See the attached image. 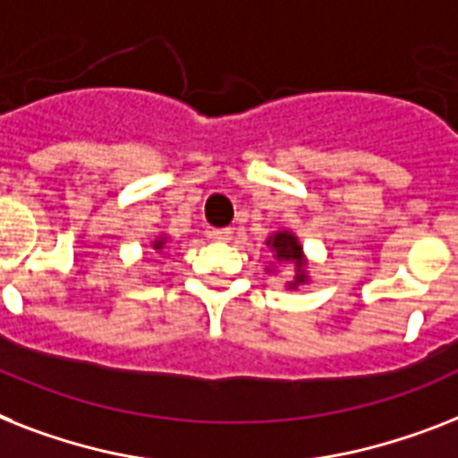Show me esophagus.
<instances>
[{"label": "esophagus", "instance_id": "esophagus-1", "mask_svg": "<svg viewBox=\"0 0 458 458\" xmlns=\"http://www.w3.org/2000/svg\"><path fill=\"white\" fill-rule=\"evenodd\" d=\"M209 235L218 242H228L233 240V228H214L209 230Z\"/></svg>", "mask_w": 458, "mask_h": 458}]
</instances>
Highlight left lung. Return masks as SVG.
I'll list each match as a JSON object with an SVG mask.
<instances>
[{"label":"left lung","mask_w":458,"mask_h":458,"mask_svg":"<svg viewBox=\"0 0 458 458\" xmlns=\"http://www.w3.org/2000/svg\"><path fill=\"white\" fill-rule=\"evenodd\" d=\"M267 249L273 251V263L266 267L267 273H277V266L284 263V266H292V280L284 282V287L289 292H296L299 287L310 282V270H308V256L303 251V244L296 237V233L289 228L275 230L273 235L266 240Z\"/></svg>","instance_id":"left-lung-1"}]
</instances>
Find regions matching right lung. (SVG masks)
I'll return each mask as SVG.
<instances>
[{
  "label": "right lung",
  "instance_id": "1",
  "mask_svg": "<svg viewBox=\"0 0 458 458\" xmlns=\"http://www.w3.org/2000/svg\"><path fill=\"white\" fill-rule=\"evenodd\" d=\"M166 242H169V235H166V233H157V235L152 237L148 247H150L152 251H157V254H162V251H165Z\"/></svg>",
  "mask_w": 458,
  "mask_h": 458
}]
</instances>
